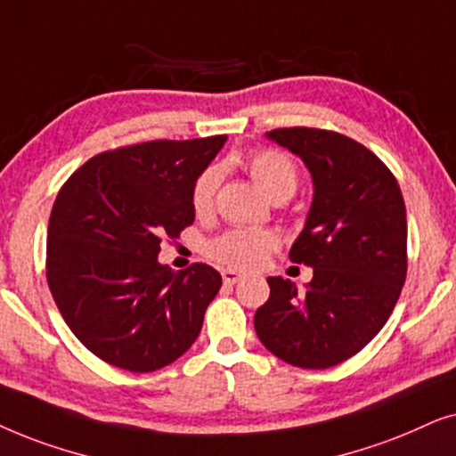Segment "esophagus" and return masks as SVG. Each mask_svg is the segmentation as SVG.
Returning a JSON list of instances; mask_svg holds the SVG:
<instances>
[{
  "label": "esophagus",
  "mask_w": 456,
  "mask_h": 456,
  "mask_svg": "<svg viewBox=\"0 0 456 456\" xmlns=\"http://www.w3.org/2000/svg\"><path fill=\"white\" fill-rule=\"evenodd\" d=\"M241 273H238V271H233V269H224L223 271V283L224 285H233V283H240L241 281Z\"/></svg>",
  "instance_id": "34e87169"
}]
</instances>
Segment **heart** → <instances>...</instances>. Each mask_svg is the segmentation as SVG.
Returning <instances> with one entry per match:
<instances>
[{
	"label": "heart",
	"mask_w": 456,
	"mask_h": 456,
	"mask_svg": "<svg viewBox=\"0 0 456 456\" xmlns=\"http://www.w3.org/2000/svg\"><path fill=\"white\" fill-rule=\"evenodd\" d=\"M252 179L263 190L266 198H291L298 190V168L288 154L277 150H260L248 158ZM221 181L218 167H208L200 173L191 190L193 210L206 212L212 206L215 191ZM275 248V238L266 232H248V229H235V232L223 233L208 246V254L218 265L233 266V269H254L263 263L266 254Z\"/></svg>",
	"instance_id": "1"
}]
</instances>
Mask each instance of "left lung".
I'll return each instance as SVG.
<instances>
[{
	"label": "left lung",
	"mask_w": 456,
	"mask_h": 456,
	"mask_svg": "<svg viewBox=\"0 0 456 456\" xmlns=\"http://www.w3.org/2000/svg\"><path fill=\"white\" fill-rule=\"evenodd\" d=\"M266 139L311 173L313 202L289 258L313 266V279L305 291L289 279H266L271 294L254 314V330L289 365H339L378 336L404 285L403 193L373 151L339 133L294 126Z\"/></svg>",
	"instance_id": "8db88e82"
}]
</instances>
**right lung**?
Listing matches in <instances>:
<instances>
[{
    "instance_id": "1",
    "label": "right lung",
    "mask_w": 456,
    "mask_h": 456,
    "mask_svg": "<svg viewBox=\"0 0 456 456\" xmlns=\"http://www.w3.org/2000/svg\"><path fill=\"white\" fill-rule=\"evenodd\" d=\"M227 135L104 151L60 190L47 227V283L66 325L110 365L150 373L196 342L221 273L168 269L162 238L193 223L191 190Z\"/></svg>"
}]
</instances>
